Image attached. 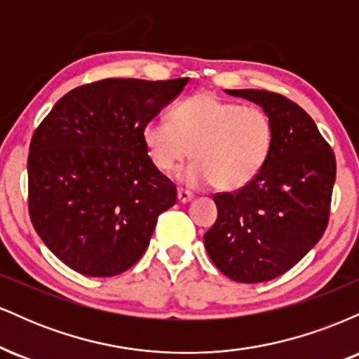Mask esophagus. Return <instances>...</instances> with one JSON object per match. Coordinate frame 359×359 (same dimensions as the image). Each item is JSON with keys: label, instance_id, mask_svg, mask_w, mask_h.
I'll use <instances>...</instances> for the list:
<instances>
[{"label": "esophagus", "instance_id": "esophagus-1", "mask_svg": "<svg viewBox=\"0 0 359 359\" xmlns=\"http://www.w3.org/2000/svg\"><path fill=\"white\" fill-rule=\"evenodd\" d=\"M177 199H179V203H182V204H185V203H191V201L194 199V196L189 191H184V189H179V191H177Z\"/></svg>", "mask_w": 359, "mask_h": 359}]
</instances>
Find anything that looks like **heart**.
<instances>
[{"mask_svg": "<svg viewBox=\"0 0 359 359\" xmlns=\"http://www.w3.org/2000/svg\"><path fill=\"white\" fill-rule=\"evenodd\" d=\"M142 135L160 172H172L192 151L196 160L177 174L179 182L192 189L216 184L221 191H236L265 165L273 145V123L258 106L201 93L174 106L170 121L150 119Z\"/></svg>", "mask_w": 359, "mask_h": 359, "instance_id": "1", "label": "heart"}]
</instances>
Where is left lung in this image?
<instances>
[{
  "label": "left lung",
  "mask_w": 359,
  "mask_h": 359,
  "mask_svg": "<svg viewBox=\"0 0 359 359\" xmlns=\"http://www.w3.org/2000/svg\"><path fill=\"white\" fill-rule=\"evenodd\" d=\"M273 123V145L259 174L214 196L217 219L204 234L209 258L241 283L277 278L317 245L327 228L336 180L334 151L314 119L285 96L259 89H226Z\"/></svg>",
  "instance_id": "1"
}]
</instances>
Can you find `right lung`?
I'll list each match as a JSON object with an SVG mask.
<instances>
[{"label":"right lung","instance_id":"right-lung-1","mask_svg":"<svg viewBox=\"0 0 359 359\" xmlns=\"http://www.w3.org/2000/svg\"><path fill=\"white\" fill-rule=\"evenodd\" d=\"M187 82L104 79L81 86L35 130L28 211L35 231L69 269L114 277L145 253L177 189L151 163L143 126Z\"/></svg>","mask_w":359,"mask_h":359}]
</instances>
